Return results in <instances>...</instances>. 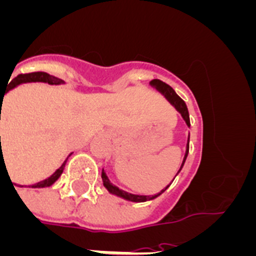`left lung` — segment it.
I'll list each match as a JSON object with an SVG mask.
<instances>
[{"instance_id":"obj_1","label":"left lung","mask_w":256,"mask_h":256,"mask_svg":"<svg viewBox=\"0 0 256 256\" xmlns=\"http://www.w3.org/2000/svg\"><path fill=\"white\" fill-rule=\"evenodd\" d=\"M150 86H151V87L155 88L156 91H159L160 94H162V96H164L165 98L169 101V104L174 106V108H176V110L180 112V116H182L183 120H184V123H186L187 126L190 128V126H191V123H190L188 108H187L184 101H183L182 98H180V97L178 96L177 94H176V91H174L173 88H172L169 84H166V83L159 80V79H154V80H151ZM188 150H190V134H188V138H187L186 152H184V158H183V162H182V164H180V170H178L177 174H176V177H177L178 173L182 170L183 165H184V162H186V159H187V155H188ZM176 177H174V178H176ZM101 178H102L104 187H105V188L108 190V191L110 192L112 195L118 196V198H124V200H126V201H132V202H144V201H151V200H154V198H159L162 192H164L165 190L168 188V187L172 184V183H169V186H166L164 190H162L159 194H156V195H152V196H151V195H134V194H130V192H126V191H124V190L119 188L118 186H115L114 183L110 182V180H108V174H106L105 169H104V168H102V173H101ZM173 180H172V182H173Z\"/></svg>"}]
</instances>
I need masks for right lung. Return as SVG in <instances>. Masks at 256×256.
Wrapping results in <instances>:
<instances>
[{"mask_svg": "<svg viewBox=\"0 0 256 256\" xmlns=\"http://www.w3.org/2000/svg\"><path fill=\"white\" fill-rule=\"evenodd\" d=\"M8 80H10V79H8ZM32 82L48 83V84H51V86H54V84H55V86L65 84V82L62 80V79L56 78V76H50L48 73H44V72H36V73H29V74H19L18 76H15L14 79H11L10 83H8V86L6 87V90L4 91V94H1V92H0V102L2 104L4 94H8V91L14 90V88L18 87V86L22 84V83H32ZM0 138H1V137H0ZM72 154H73V152H72ZM72 154H70V155H72ZM69 156H68L66 159H65V162L61 164L60 168H58V170L55 172V173L51 174L48 178H46V180H40V182H38V183H34V184H29V186H20V187H30V188H44V187L52 186V184H54V183H55L56 180H58V178H60V176L62 174V172H64L65 164H66L68 159H69ZM2 158H4V156H1V159H2Z\"/></svg>", "mask_w": 256, "mask_h": 256, "instance_id": "obj_1", "label": "right lung"}]
</instances>
